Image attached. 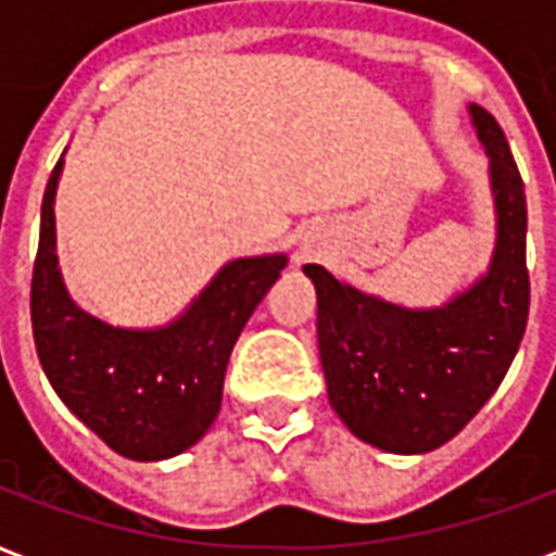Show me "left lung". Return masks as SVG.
<instances>
[{
    "label": "left lung",
    "mask_w": 556,
    "mask_h": 556,
    "mask_svg": "<svg viewBox=\"0 0 556 556\" xmlns=\"http://www.w3.org/2000/svg\"><path fill=\"white\" fill-rule=\"evenodd\" d=\"M489 154L497 241L489 270L441 306L410 309L306 265L318 298L327 399L351 434L384 453L419 455L465 429L494 396L521 345L530 309L527 199L509 142L470 103Z\"/></svg>",
    "instance_id": "8db88e82"
}]
</instances>
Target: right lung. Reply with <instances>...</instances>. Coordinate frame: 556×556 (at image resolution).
<instances>
[{
  "instance_id": "add662e5",
  "label": "right lung",
  "mask_w": 556,
  "mask_h": 556,
  "mask_svg": "<svg viewBox=\"0 0 556 556\" xmlns=\"http://www.w3.org/2000/svg\"><path fill=\"white\" fill-rule=\"evenodd\" d=\"M55 163L41 205L31 270V333L47 381L65 408L110 450L160 462L190 450L217 419L229 354L262 303L286 253L235 258L163 327H113L67 294L55 255Z\"/></svg>"
}]
</instances>
